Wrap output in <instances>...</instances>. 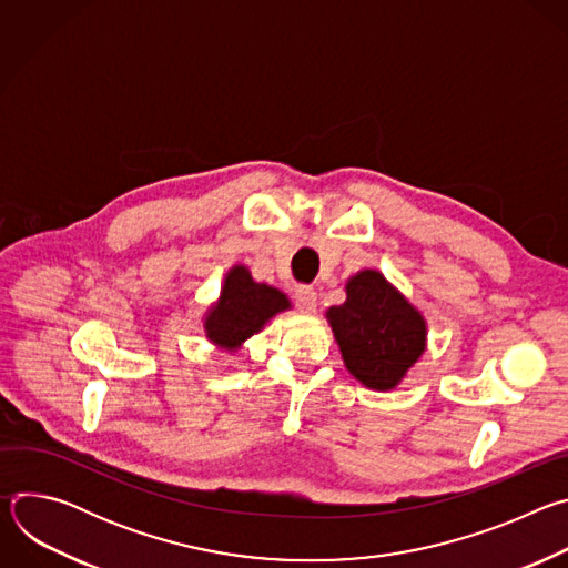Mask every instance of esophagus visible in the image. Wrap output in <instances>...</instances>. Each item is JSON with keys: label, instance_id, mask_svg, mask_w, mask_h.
<instances>
[{"label": "esophagus", "instance_id": "esophagus-1", "mask_svg": "<svg viewBox=\"0 0 568 568\" xmlns=\"http://www.w3.org/2000/svg\"><path fill=\"white\" fill-rule=\"evenodd\" d=\"M294 301H296L298 310H301V312H305V314H312V312L316 310V292H314L312 287H307V285L296 287V292H294Z\"/></svg>", "mask_w": 568, "mask_h": 568}]
</instances>
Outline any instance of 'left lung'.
I'll return each instance as SVG.
<instances>
[{"mask_svg":"<svg viewBox=\"0 0 568 568\" xmlns=\"http://www.w3.org/2000/svg\"><path fill=\"white\" fill-rule=\"evenodd\" d=\"M326 318L348 373L373 390L395 388L427 351L423 312L377 270L351 276Z\"/></svg>","mask_w":568,"mask_h":568,"instance_id":"obj_1","label":"left lung"}]
</instances>
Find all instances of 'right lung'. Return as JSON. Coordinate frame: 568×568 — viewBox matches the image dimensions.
<instances>
[{
    "label": "right lung",
    "mask_w": 568,
    "mask_h": 568,
    "mask_svg": "<svg viewBox=\"0 0 568 568\" xmlns=\"http://www.w3.org/2000/svg\"><path fill=\"white\" fill-rule=\"evenodd\" d=\"M285 292L254 281L245 265H233L222 283L217 301L204 314V335L220 351L235 353L258 335L278 312L290 310Z\"/></svg>",
    "instance_id": "right-lung-1"
}]
</instances>
